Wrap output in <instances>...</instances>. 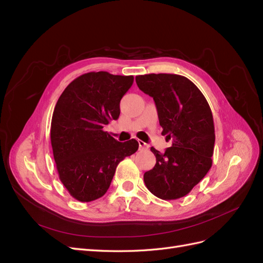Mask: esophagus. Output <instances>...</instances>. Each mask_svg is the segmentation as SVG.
<instances>
[{
	"label": "esophagus",
	"mask_w": 263,
	"mask_h": 263,
	"mask_svg": "<svg viewBox=\"0 0 263 263\" xmlns=\"http://www.w3.org/2000/svg\"><path fill=\"white\" fill-rule=\"evenodd\" d=\"M139 148L141 149V150H145V149H148V148H149V145L146 144L145 142L141 141V140H139Z\"/></svg>",
	"instance_id": "1"
}]
</instances>
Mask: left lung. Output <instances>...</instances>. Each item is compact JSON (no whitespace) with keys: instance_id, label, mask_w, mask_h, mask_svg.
<instances>
[{"instance_id":"1","label":"left lung","mask_w":263,"mask_h":263,"mask_svg":"<svg viewBox=\"0 0 263 263\" xmlns=\"http://www.w3.org/2000/svg\"><path fill=\"white\" fill-rule=\"evenodd\" d=\"M138 87L156 103L162 136L172 140L156 164L144 173L146 188L161 199L184 197L212 167L215 131L211 107L196 85L175 74L136 77Z\"/></svg>"}]
</instances>
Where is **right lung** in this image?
<instances>
[{"instance_id":"add662e5","label":"right lung","mask_w":263,"mask_h":263,"mask_svg":"<svg viewBox=\"0 0 263 263\" xmlns=\"http://www.w3.org/2000/svg\"><path fill=\"white\" fill-rule=\"evenodd\" d=\"M133 76L91 71L74 79L54 106L50 139L60 181L72 197L91 201L111 185L120 161L139 148L119 142L103 130L120 115V102Z\"/></svg>"}]
</instances>
